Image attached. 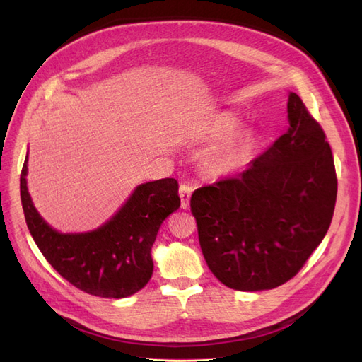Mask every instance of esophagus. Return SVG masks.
I'll return each mask as SVG.
<instances>
[{
	"label": "esophagus",
	"mask_w": 362,
	"mask_h": 362,
	"mask_svg": "<svg viewBox=\"0 0 362 362\" xmlns=\"http://www.w3.org/2000/svg\"><path fill=\"white\" fill-rule=\"evenodd\" d=\"M192 190H193L192 185H189V184L184 182L180 185V196H181V206L182 208H189Z\"/></svg>",
	"instance_id": "esophagus-1"
}]
</instances>
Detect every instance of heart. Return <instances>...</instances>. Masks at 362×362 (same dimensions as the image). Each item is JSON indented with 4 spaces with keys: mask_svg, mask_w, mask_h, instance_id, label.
Listing matches in <instances>:
<instances>
[{
    "mask_svg": "<svg viewBox=\"0 0 362 362\" xmlns=\"http://www.w3.org/2000/svg\"><path fill=\"white\" fill-rule=\"evenodd\" d=\"M240 128V119L234 115H223L214 128L213 136L217 139H228L234 136ZM233 152L229 149H218L214 151L213 154L206 158L205 166L208 170L211 172H221L223 170L228 164L229 160H231Z\"/></svg>",
    "mask_w": 362,
    "mask_h": 362,
    "instance_id": "b5f03b06",
    "label": "heart"
}]
</instances>
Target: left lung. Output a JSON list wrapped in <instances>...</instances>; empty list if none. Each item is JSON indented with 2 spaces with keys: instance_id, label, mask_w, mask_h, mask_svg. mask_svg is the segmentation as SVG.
<instances>
[{
  "instance_id": "8db88e82",
  "label": "left lung",
  "mask_w": 362,
  "mask_h": 362,
  "mask_svg": "<svg viewBox=\"0 0 362 362\" xmlns=\"http://www.w3.org/2000/svg\"><path fill=\"white\" fill-rule=\"evenodd\" d=\"M287 110V133L246 170L192 194L204 258L233 290H272L291 279L332 221L337 175L331 146L294 92Z\"/></svg>"
}]
</instances>
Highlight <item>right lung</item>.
I'll return each instance as SVG.
<instances>
[{
  "mask_svg": "<svg viewBox=\"0 0 362 362\" xmlns=\"http://www.w3.org/2000/svg\"><path fill=\"white\" fill-rule=\"evenodd\" d=\"M28 152L21 172L28 231L42 255L72 286L108 299H122L149 282L151 250L164 218L178 210V181L163 178L137 185L105 223L86 233H60L36 210L27 185Z\"/></svg>",
  "mask_w": 362,
  "mask_h": 362,
  "instance_id": "right-lung-1",
  "label": "right lung"
}]
</instances>
